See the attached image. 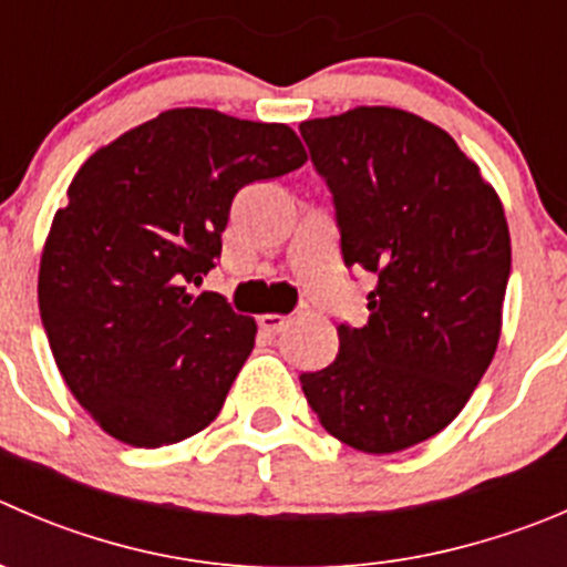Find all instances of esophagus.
Masks as SVG:
<instances>
[{
	"label": "esophagus",
	"instance_id": "1",
	"mask_svg": "<svg viewBox=\"0 0 567 567\" xmlns=\"http://www.w3.org/2000/svg\"><path fill=\"white\" fill-rule=\"evenodd\" d=\"M257 323H260L262 332L277 334V332H282L285 327H288V316H279V312H262V316L257 318Z\"/></svg>",
	"mask_w": 567,
	"mask_h": 567
}]
</instances>
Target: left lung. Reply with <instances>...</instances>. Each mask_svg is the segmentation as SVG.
Returning a JSON list of instances; mask_svg holds the SVG:
<instances>
[{"label":"left lung","instance_id":"1","mask_svg":"<svg viewBox=\"0 0 567 567\" xmlns=\"http://www.w3.org/2000/svg\"><path fill=\"white\" fill-rule=\"evenodd\" d=\"M334 196L346 266L377 277L368 321L340 323L338 357L301 373L332 437L365 454L430 441L485 377L509 279L496 188L432 121L354 107L299 126Z\"/></svg>","mask_w":567,"mask_h":567}]
</instances>
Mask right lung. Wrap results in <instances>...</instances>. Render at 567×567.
Instances as JSON below:
<instances>
[{
  "label": "right lung",
  "instance_id": "right-lung-1",
  "mask_svg": "<svg viewBox=\"0 0 567 567\" xmlns=\"http://www.w3.org/2000/svg\"><path fill=\"white\" fill-rule=\"evenodd\" d=\"M307 163L288 124L174 107L93 152L54 213L38 307L65 384L115 441L161 449L221 412L255 318L202 285L244 185Z\"/></svg>",
  "mask_w": 567,
  "mask_h": 567
}]
</instances>
